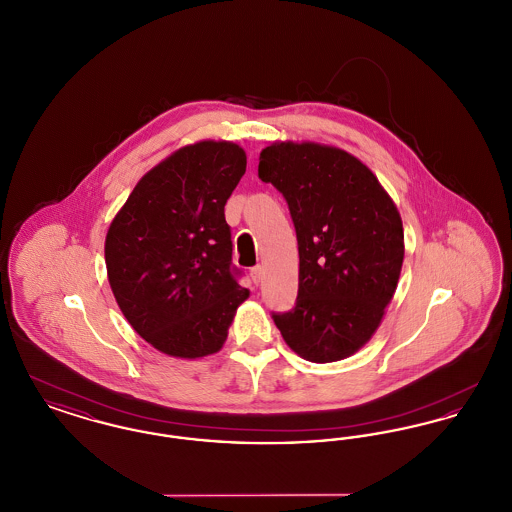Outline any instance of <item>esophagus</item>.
Segmentation results:
<instances>
[{
    "mask_svg": "<svg viewBox=\"0 0 512 512\" xmlns=\"http://www.w3.org/2000/svg\"><path fill=\"white\" fill-rule=\"evenodd\" d=\"M249 274H251V280H253L255 284H259V282L263 280V265H255V267L249 270Z\"/></svg>",
    "mask_w": 512,
    "mask_h": 512,
    "instance_id": "1",
    "label": "esophagus"
}]
</instances>
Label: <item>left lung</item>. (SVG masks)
I'll return each instance as SVG.
<instances>
[{"label":"left lung","instance_id":"1","mask_svg":"<svg viewBox=\"0 0 512 512\" xmlns=\"http://www.w3.org/2000/svg\"><path fill=\"white\" fill-rule=\"evenodd\" d=\"M259 178L284 195L299 249V288L272 313L311 363L361 349L380 326L403 265V224L378 178L336 147L282 142L259 155Z\"/></svg>","mask_w":512,"mask_h":512}]
</instances>
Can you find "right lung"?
Listing matches in <instances>:
<instances>
[{"mask_svg":"<svg viewBox=\"0 0 512 512\" xmlns=\"http://www.w3.org/2000/svg\"><path fill=\"white\" fill-rule=\"evenodd\" d=\"M245 165L230 142L182 147L147 172L109 226L105 265L122 315L172 357L217 353L249 295L224 219Z\"/></svg>","mask_w":512,"mask_h":512,"instance_id":"right-lung-1","label":"right lung"}]
</instances>
